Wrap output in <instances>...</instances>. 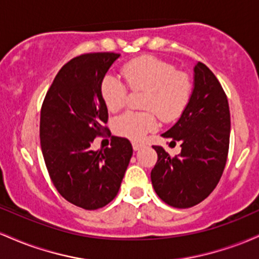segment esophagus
Wrapping results in <instances>:
<instances>
[{
    "label": "esophagus",
    "mask_w": 259,
    "mask_h": 259,
    "mask_svg": "<svg viewBox=\"0 0 259 259\" xmlns=\"http://www.w3.org/2000/svg\"><path fill=\"white\" fill-rule=\"evenodd\" d=\"M142 146H144V144H141V142H135V141L133 142V148H134V151H139L140 148H141Z\"/></svg>",
    "instance_id": "34e87169"
}]
</instances>
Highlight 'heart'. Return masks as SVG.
<instances>
[{
	"label": "heart",
	"instance_id": "b5f03b06",
	"mask_svg": "<svg viewBox=\"0 0 259 259\" xmlns=\"http://www.w3.org/2000/svg\"><path fill=\"white\" fill-rule=\"evenodd\" d=\"M121 75L132 91H146L142 107L146 112H129L113 123L117 135L140 140L157 126L154 112L163 121L180 117L191 97L189 75L171 63L153 56L134 59L123 67ZM101 96L109 112L117 113L126 106V87L120 78L107 74L101 82Z\"/></svg>",
	"mask_w": 259,
	"mask_h": 259
}]
</instances>
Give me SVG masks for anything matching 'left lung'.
Here are the masks:
<instances>
[{
    "mask_svg": "<svg viewBox=\"0 0 259 259\" xmlns=\"http://www.w3.org/2000/svg\"><path fill=\"white\" fill-rule=\"evenodd\" d=\"M194 90L179 120L163 138L180 142L181 152L171 157L160 146L151 181L162 201L175 208L196 206L209 196L227 164L230 140V111L227 95L209 68H194ZM171 141V142H173Z\"/></svg>",
    "mask_w": 259,
    "mask_h": 259,
    "instance_id": "left-lung-1",
    "label": "left lung"
}]
</instances>
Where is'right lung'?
Instances as JSON below:
<instances>
[{
    "label": "right lung",
    "instance_id": "1",
    "mask_svg": "<svg viewBox=\"0 0 259 259\" xmlns=\"http://www.w3.org/2000/svg\"><path fill=\"white\" fill-rule=\"evenodd\" d=\"M119 56L96 52L70 59L41 107V150L50 178L62 197L88 210L117 196L133 156L129 140L118 136H112L111 147L91 150L95 138L108 132L101 82Z\"/></svg>",
    "mask_w": 259,
    "mask_h": 259
}]
</instances>
